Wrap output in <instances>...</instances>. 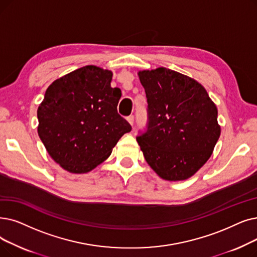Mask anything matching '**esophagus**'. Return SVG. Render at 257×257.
<instances>
[{
    "instance_id": "34e87169",
    "label": "esophagus",
    "mask_w": 257,
    "mask_h": 257,
    "mask_svg": "<svg viewBox=\"0 0 257 257\" xmlns=\"http://www.w3.org/2000/svg\"><path fill=\"white\" fill-rule=\"evenodd\" d=\"M127 120L129 121V124L132 126L133 124H135V116H133V115H129V116H127Z\"/></svg>"
}]
</instances>
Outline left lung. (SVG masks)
<instances>
[{"instance_id":"1","label":"left lung","mask_w":257,"mask_h":257,"mask_svg":"<svg viewBox=\"0 0 257 257\" xmlns=\"http://www.w3.org/2000/svg\"><path fill=\"white\" fill-rule=\"evenodd\" d=\"M139 76L148 103L146 128L137 137L145 160L164 180H187L219 139L216 106L202 85L174 70L161 67Z\"/></svg>"}]
</instances>
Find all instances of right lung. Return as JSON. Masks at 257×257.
I'll return each mask as SVG.
<instances>
[{
	"label": "right lung",
	"instance_id": "right-lung-1",
	"mask_svg": "<svg viewBox=\"0 0 257 257\" xmlns=\"http://www.w3.org/2000/svg\"><path fill=\"white\" fill-rule=\"evenodd\" d=\"M112 72L88 65L55 80L38 109V133L67 171L85 173L111 154L131 125L117 113L120 89Z\"/></svg>",
	"mask_w": 257,
	"mask_h": 257
}]
</instances>
